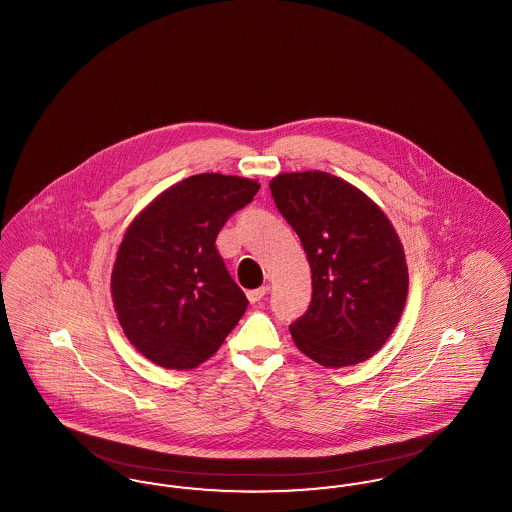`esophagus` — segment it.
<instances>
[{
	"label": "esophagus",
	"instance_id": "34e87169",
	"mask_svg": "<svg viewBox=\"0 0 512 512\" xmlns=\"http://www.w3.org/2000/svg\"><path fill=\"white\" fill-rule=\"evenodd\" d=\"M267 290V286L257 288V290H249V292H247V299H249L251 303H257V301H261V299H263V295L267 293Z\"/></svg>",
	"mask_w": 512,
	"mask_h": 512
}]
</instances>
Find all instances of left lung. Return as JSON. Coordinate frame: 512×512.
<instances>
[{
    "mask_svg": "<svg viewBox=\"0 0 512 512\" xmlns=\"http://www.w3.org/2000/svg\"><path fill=\"white\" fill-rule=\"evenodd\" d=\"M268 186L313 278L311 305L290 326L297 349L326 368L363 363L393 334L409 293L393 224L365 192L328 172H282Z\"/></svg>",
    "mask_w": 512,
    "mask_h": 512,
    "instance_id": "obj_1",
    "label": "left lung"
}]
</instances>
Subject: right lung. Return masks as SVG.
Returning <instances> with one entry per match:
<instances>
[{"mask_svg": "<svg viewBox=\"0 0 512 512\" xmlns=\"http://www.w3.org/2000/svg\"><path fill=\"white\" fill-rule=\"evenodd\" d=\"M261 184L203 172L157 195L124 232L111 295L124 336L155 365L192 370L219 351L247 297L215 240Z\"/></svg>", "mask_w": 512, "mask_h": 512, "instance_id": "right-lung-1", "label": "right lung"}]
</instances>
